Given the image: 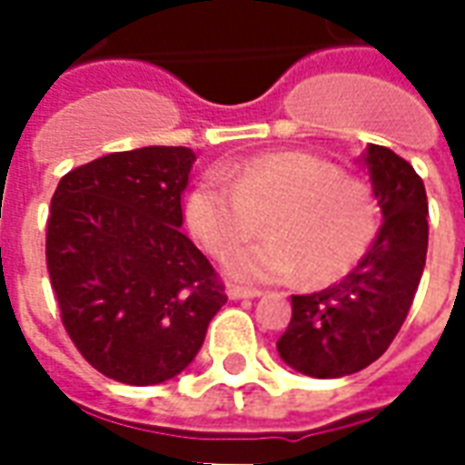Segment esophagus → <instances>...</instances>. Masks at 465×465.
I'll list each match as a JSON object with an SVG mask.
<instances>
[{"label":"esophagus","instance_id":"34e87169","mask_svg":"<svg viewBox=\"0 0 465 465\" xmlns=\"http://www.w3.org/2000/svg\"><path fill=\"white\" fill-rule=\"evenodd\" d=\"M226 296L233 299V302H239V299H259L262 292H259V289H246V286H236V283H232V286H226Z\"/></svg>","mask_w":465,"mask_h":465}]
</instances>
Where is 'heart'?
<instances>
[{"mask_svg": "<svg viewBox=\"0 0 465 465\" xmlns=\"http://www.w3.org/2000/svg\"><path fill=\"white\" fill-rule=\"evenodd\" d=\"M263 218L272 236L223 259L236 282L331 283L359 263L376 233L369 189L313 153H262L212 169L186 199L189 229L212 253L248 241Z\"/></svg>", "mask_w": 465, "mask_h": 465, "instance_id": "heart-1", "label": "heart"}]
</instances>
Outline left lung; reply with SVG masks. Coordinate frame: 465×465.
Returning a JSON list of instances; mask_svg holds the SVG:
<instances>
[{"label": "left lung", "instance_id": "1", "mask_svg": "<svg viewBox=\"0 0 465 465\" xmlns=\"http://www.w3.org/2000/svg\"><path fill=\"white\" fill-rule=\"evenodd\" d=\"M383 213L359 266L316 293L292 296V322L276 341L293 371L339 379L366 369L389 349L409 316L429 249V202L420 176L386 146L359 159Z\"/></svg>", "mask_w": 465, "mask_h": 465}]
</instances>
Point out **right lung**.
<instances>
[{
	"mask_svg": "<svg viewBox=\"0 0 465 465\" xmlns=\"http://www.w3.org/2000/svg\"><path fill=\"white\" fill-rule=\"evenodd\" d=\"M186 146L106 153L62 176L46 223V269L62 323L104 376L153 386L199 353L226 303L212 263L182 233Z\"/></svg>",
	"mask_w": 465,
	"mask_h": 465,
	"instance_id": "obj_1",
	"label": "right lung"
}]
</instances>
